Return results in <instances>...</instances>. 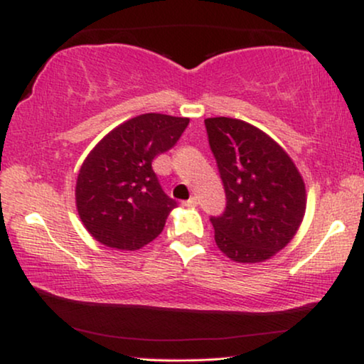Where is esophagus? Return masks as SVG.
<instances>
[{
    "label": "esophagus",
    "mask_w": 364,
    "mask_h": 364,
    "mask_svg": "<svg viewBox=\"0 0 364 364\" xmlns=\"http://www.w3.org/2000/svg\"><path fill=\"white\" fill-rule=\"evenodd\" d=\"M184 206H189V208H194V206H198V198H189L188 201H184Z\"/></svg>",
    "instance_id": "obj_1"
}]
</instances>
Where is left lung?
<instances>
[{
	"mask_svg": "<svg viewBox=\"0 0 364 364\" xmlns=\"http://www.w3.org/2000/svg\"><path fill=\"white\" fill-rule=\"evenodd\" d=\"M204 125L226 191V209L211 216L218 247L235 262H264L299 231L305 183L284 148L254 125L229 117Z\"/></svg>",
	"mask_w": 364,
	"mask_h": 364,
	"instance_id": "1",
	"label": "left lung"
}]
</instances>
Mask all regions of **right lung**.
Instances as JSON below:
<instances>
[{"instance_id": "obj_1", "label": "right lung", "mask_w": 364, "mask_h": 364, "mask_svg": "<svg viewBox=\"0 0 364 364\" xmlns=\"http://www.w3.org/2000/svg\"><path fill=\"white\" fill-rule=\"evenodd\" d=\"M188 124L183 117L143 114L97 143L75 184L80 221L92 237L138 250L161 234L176 201L161 189L151 161L176 145Z\"/></svg>"}]
</instances>
